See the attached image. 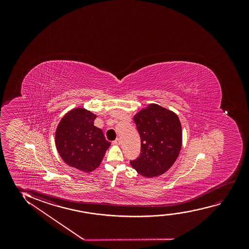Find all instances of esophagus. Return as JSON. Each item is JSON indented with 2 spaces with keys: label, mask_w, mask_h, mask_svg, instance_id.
Segmentation results:
<instances>
[{
  "label": "esophagus",
  "mask_w": 249,
  "mask_h": 249,
  "mask_svg": "<svg viewBox=\"0 0 249 249\" xmlns=\"http://www.w3.org/2000/svg\"><path fill=\"white\" fill-rule=\"evenodd\" d=\"M120 143H121L120 139H116V140H114L112 142L113 144H120Z\"/></svg>",
  "instance_id": "1"
}]
</instances>
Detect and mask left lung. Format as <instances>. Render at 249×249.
I'll return each mask as SVG.
<instances>
[{
  "label": "left lung",
  "mask_w": 249,
  "mask_h": 249,
  "mask_svg": "<svg viewBox=\"0 0 249 249\" xmlns=\"http://www.w3.org/2000/svg\"><path fill=\"white\" fill-rule=\"evenodd\" d=\"M141 140L140 156L130 160L138 174L147 178L166 173L180 152L182 127L175 113L150 104L133 116Z\"/></svg>",
  "instance_id": "1"
}]
</instances>
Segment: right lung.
Segmentation results:
<instances>
[{
  "instance_id": "add662e5",
  "label": "right lung",
  "mask_w": 249,
  "mask_h": 249,
  "mask_svg": "<svg viewBox=\"0 0 249 249\" xmlns=\"http://www.w3.org/2000/svg\"><path fill=\"white\" fill-rule=\"evenodd\" d=\"M97 116L76 108L65 114L55 133L59 156L69 166L90 173L99 167L110 143L102 130L93 125Z\"/></svg>"
}]
</instances>
